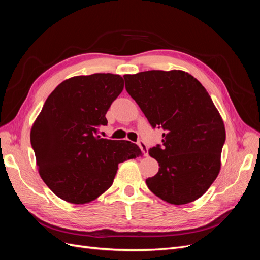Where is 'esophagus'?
I'll use <instances>...</instances> for the list:
<instances>
[{
  "label": "esophagus",
  "instance_id": "obj_1",
  "mask_svg": "<svg viewBox=\"0 0 260 260\" xmlns=\"http://www.w3.org/2000/svg\"><path fill=\"white\" fill-rule=\"evenodd\" d=\"M138 145L140 146L141 151H142V152H143V154L146 156V155L148 154V149H147V145H146V143L144 142V141H143V140H139Z\"/></svg>",
  "mask_w": 260,
  "mask_h": 260
}]
</instances>
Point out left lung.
<instances>
[{"mask_svg": "<svg viewBox=\"0 0 260 260\" xmlns=\"http://www.w3.org/2000/svg\"><path fill=\"white\" fill-rule=\"evenodd\" d=\"M125 90L152 128H162L161 145L148 154L159 164L146 185L162 201L183 205L205 193L220 170L225 129L206 89L182 70L124 75Z\"/></svg>", "mask_w": 260, "mask_h": 260, "instance_id": "left-lung-1", "label": "left lung"}]
</instances>
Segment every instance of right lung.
Returning a JSON list of instances; mask_svg holds the SVG:
<instances>
[{"mask_svg":"<svg viewBox=\"0 0 260 260\" xmlns=\"http://www.w3.org/2000/svg\"><path fill=\"white\" fill-rule=\"evenodd\" d=\"M122 89L119 75L77 76L46 99L30 142L42 180L59 199L73 204L95 200L112 186L118 164L142 156L130 141L99 136Z\"/></svg>","mask_w":260,"mask_h":260,"instance_id":"obj_1","label":"right lung"}]
</instances>
